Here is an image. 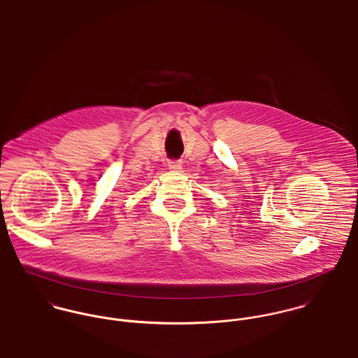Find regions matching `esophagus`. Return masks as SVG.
Instances as JSON below:
<instances>
[{
	"mask_svg": "<svg viewBox=\"0 0 358 358\" xmlns=\"http://www.w3.org/2000/svg\"><path fill=\"white\" fill-rule=\"evenodd\" d=\"M168 166H169V169L179 171V169H182V161H179V159H169L168 161Z\"/></svg>",
	"mask_w": 358,
	"mask_h": 358,
	"instance_id": "34e87169",
	"label": "esophagus"
}]
</instances>
